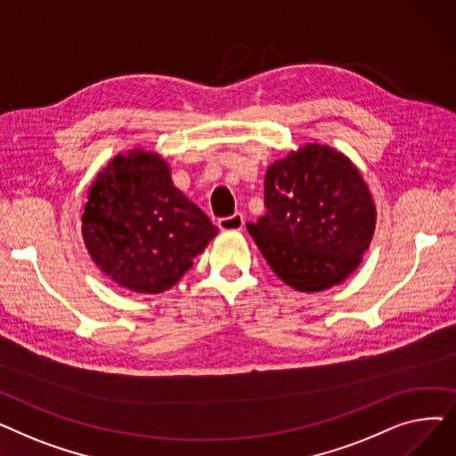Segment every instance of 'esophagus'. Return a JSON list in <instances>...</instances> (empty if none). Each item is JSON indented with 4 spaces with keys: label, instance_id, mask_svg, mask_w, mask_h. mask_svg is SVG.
<instances>
[{
    "label": "esophagus",
    "instance_id": "1",
    "mask_svg": "<svg viewBox=\"0 0 456 456\" xmlns=\"http://www.w3.org/2000/svg\"><path fill=\"white\" fill-rule=\"evenodd\" d=\"M244 216L242 214H232L229 218L218 220V227L222 231H242L244 229Z\"/></svg>",
    "mask_w": 456,
    "mask_h": 456
}]
</instances>
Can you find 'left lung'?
<instances>
[{
	"label": "left lung",
	"instance_id": "1",
	"mask_svg": "<svg viewBox=\"0 0 456 456\" xmlns=\"http://www.w3.org/2000/svg\"><path fill=\"white\" fill-rule=\"evenodd\" d=\"M266 214L248 224L273 273L294 290L322 292L362 262L377 210L356 166L323 143L275 160L265 179Z\"/></svg>",
	"mask_w": 456,
	"mask_h": 456
}]
</instances>
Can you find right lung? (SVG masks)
<instances>
[{
    "instance_id": "right-lung-1",
    "label": "right lung",
    "mask_w": 456,
    "mask_h": 456,
    "mask_svg": "<svg viewBox=\"0 0 456 456\" xmlns=\"http://www.w3.org/2000/svg\"><path fill=\"white\" fill-rule=\"evenodd\" d=\"M83 210V240L95 266L136 294L172 289L218 234L174 186L166 160L140 148L103 167Z\"/></svg>"
}]
</instances>
